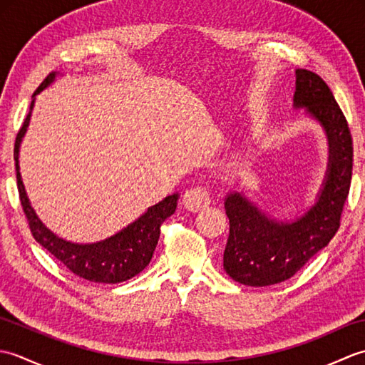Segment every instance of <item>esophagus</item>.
<instances>
[{
	"label": "esophagus",
	"mask_w": 365,
	"mask_h": 365,
	"mask_svg": "<svg viewBox=\"0 0 365 365\" xmlns=\"http://www.w3.org/2000/svg\"><path fill=\"white\" fill-rule=\"evenodd\" d=\"M183 205L190 212H199L210 205V195L204 187H192L185 191Z\"/></svg>",
	"instance_id": "1"
}]
</instances>
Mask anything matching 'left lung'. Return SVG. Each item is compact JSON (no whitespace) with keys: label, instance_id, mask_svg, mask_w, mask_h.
Returning a JSON list of instances; mask_svg holds the SVG:
<instances>
[{"label":"left lung","instance_id":"obj_1","mask_svg":"<svg viewBox=\"0 0 365 365\" xmlns=\"http://www.w3.org/2000/svg\"><path fill=\"white\" fill-rule=\"evenodd\" d=\"M293 106L320 123L328 138L327 175L315 204L292 221L263 213L242 192L226 196L230 230L224 269L234 281L265 287L284 282L322 251L336 235L353 170V139L345 115L319 75L298 68Z\"/></svg>","mask_w":365,"mask_h":365}]
</instances>
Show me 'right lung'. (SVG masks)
<instances>
[{
    "label": "right lung",
    "instance_id": "obj_1",
    "mask_svg": "<svg viewBox=\"0 0 365 365\" xmlns=\"http://www.w3.org/2000/svg\"><path fill=\"white\" fill-rule=\"evenodd\" d=\"M56 75L58 72H51L41 83V86L36 89L33 94V102H31L29 106V113L25 122H23V127L20 128L17 138H15L14 160L15 170H17V187L23 212L26 215L31 234L36 238V242L41 243L59 262H63L76 276L98 284H118L128 281V279L141 273L149 265L160 238V226L175 212L178 195L174 192V195L163 199L161 202L149 207L147 212L139 216L138 220L128 224L127 227H123L118 234L102 240V242L84 245L66 242V240L59 238L56 234H53L50 229H46L45 224L38 220L34 208L31 207L25 187H23L19 166V152L21 139L25 136L29 125L34 97L45 88H48L54 78H56Z\"/></svg>",
    "mask_w": 365,
    "mask_h": 365
}]
</instances>
